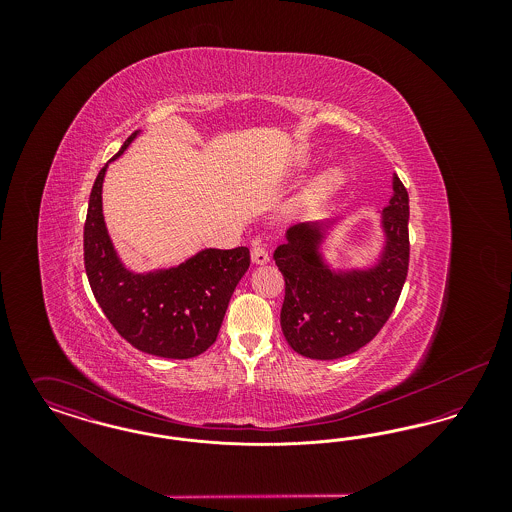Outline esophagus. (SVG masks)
Returning <instances> with one entry per match:
<instances>
[{
  "mask_svg": "<svg viewBox=\"0 0 512 512\" xmlns=\"http://www.w3.org/2000/svg\"><path fill=\"white\" fill-rule=\"evenodd\" d=\"M251 259H253L255 265H267L268 261H270L267 247H263V245H253V249H251Z\"/></svg>",
  "mask_w": 512,
  "mask_h": 512,
  "instance_id": "34e87169",
  "label": "esophagus"
}]
</instances>
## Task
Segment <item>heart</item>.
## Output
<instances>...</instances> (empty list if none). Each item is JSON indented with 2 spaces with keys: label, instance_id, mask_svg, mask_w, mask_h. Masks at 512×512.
Listing matches in <instances>:
<instances>
[{
  "label": "heart",
  "instance_id": "heart-1",
  "mask_svg": "<svg viewBox=\"0 0 512 512\" xmlns=\"http://www.w3.org/2000/svg\"><path fill=\"white\" fill-rule=\"evenodd\" d=\"M341 182H343V172L338 171V169H330V171H326L318 176L317 182L307 192V199L309 201H318V199L336 192L340 188Z\"/></svg>",
  "mask_w": 512,
  "mask_h": 512
}]
</instances>
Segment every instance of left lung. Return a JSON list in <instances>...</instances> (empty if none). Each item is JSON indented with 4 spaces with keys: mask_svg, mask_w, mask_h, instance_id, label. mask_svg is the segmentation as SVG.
<instances>
[{
    "mask_svg": "<svg viewBox=\"0 0 512 512\" xmlns=\"http://www.w3.org/2000/svg\"><path fill=\"white\" fill-rule=\"evenodd\" d=\"M336 220L299 222L276 247L274 261L286 282L280 313L284 338L303 357L332 361L365 347L388 322L409 270V194L393 176L382 211L384 249L376 265L334 270L320 251Z\"/></svg>",
    "mask_w": 512,
    "mask_h": 512,
    "instance_id": "1",
    "label": "left lung"
}]
</instances>
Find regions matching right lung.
I'll return each instance as SVG.
<instances>
[{
	"label": "right lung",
	"mask_w": 512,
	"mask_h": 512,
	"mask_svg": "<svg viewBox=\"0 0 512 512\" xmlns=\"http://www.w3.org/2000/svg\"><path fill=\"white\" fill-rule=\"evenodd\" d=\"M136 136L138 130L111 161ZM109 163L94 182L84 224V267L96 301L136 349L163 359L197 357L217 341L230 297L249 268V249H203L178 267L144 274L128 270L107 234L101 209Z\"/></svg>",
	"instance_id": "add662e5"
}]
</instances>
